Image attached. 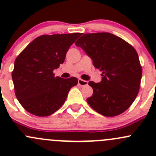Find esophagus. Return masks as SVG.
Returning <instances> with one entry per match:
<instances>
[{"instance_id":"esophagus-1","label":"esophagus","mask_w":156,"mask_h":156,"mask_svg":"<svg viewBox=\"0 0 156 156\" xmlns=\"http://www.w3.org/2000/svg\"><path fill=\"white\" fill-rule=\"evenodd\" d=\"M78 83L80 86H86L88 84L87 81H84V80H82V79H78Z\"/></svg>"}]
</instances>
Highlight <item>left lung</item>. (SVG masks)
I'll use <instances>...</instances> for the list:
<instances>
[{
    "instance_id": "8db88e82",
    "label": "left lung",
    "mask_w": 156,
    "mask_h": 156,
    "mask_svg": "<svg viewBox=\"0 0 156 156\" xmlns=\"http://www.w3.org/2000/svg\"><path fill=\"white\" fill-rule=\"evenodd\" d=\"M75 42L102 72L100 83H88L94 90L87 102L107 117L119 115L131 106L139 92L142 66L133 46L108 32L82 34Z\"/></svg>"
}]
</instances>
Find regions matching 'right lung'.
Instances as JSON below:
<instances>
[{"label": "right lung", "mask_w": 156, "mask_h": 156, "mask_svg": "<svg viewBox=\"0 0 156 156\" xmlns=\"http://www.w3.org/2000/svg\"><path fill=\"white\" fill-rule=\"evenodd\" d=\"M81 33L55 34L36 37L19 54L12 78L16 98L36 116H48L65 103L69 90L77 85L75 77H55L53 70L65 60L71 45Z\"/></svg>", "instance_id": "right-lung-1"}]
</instances>
